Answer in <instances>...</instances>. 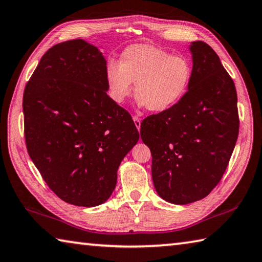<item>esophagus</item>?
<instances>
[{
    "mask_svg": "<svg viewBox=\"0 0 262 262\" xmlns=\"http://www.w3.org/2000/svg\"><path fill=\"white\" fill-rule=\"evenodd\" d=\"M134 122H135V125H136V127L138 128V131L140 130V125H141V121H140V118H138L137 116H134Z\"/></svg>",
    "mask_w": 262,
    "mask_h": 262,
    "instance_id": "esophagus-1",
    "label": "esophagus"
}]
</instances>
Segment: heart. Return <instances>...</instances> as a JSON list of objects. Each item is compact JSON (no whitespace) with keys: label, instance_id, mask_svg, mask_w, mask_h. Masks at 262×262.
Wrapping results in <instances>:
<instances>
[{"label":"heart","instance_id":"1","mask_svg":"<svg viewBox=\"0 0 262 262\" xmlns=\"http://www.w3.org/2000/svg\"><path fill=\"white\" fill-rule=\"evenodd\" d=\"M193 75L191 62L183 55H171L152 45L127 47L119 62L105 68L108 95L122 104L135 92L140 107L164 113L180 102L189 90Z\"/></svg>","mask_w":262,"mask_h":262}]
</instances>
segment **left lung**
Returning a JSON list of instances; mask_svg holds the SVG:
<instances>
[{
	"instance_id": "1",
	"label": "left lung",
	"mask_w": 262,
	"mask_h": 262,
	"mask_svg": "<svg viewBox=\"0 0 262 262\" xmlns=\"http://www.w3.org/2000/svg\"><path fill=\"white\" fill-rule=\"evenodd\" d=\"M190 49L193 75L185 95L140 125L141 139L152 153L155 190L176 205L203 199L219 184L239 131L232 78L204 41H194Z\"/></svg>"
}]
</instances>
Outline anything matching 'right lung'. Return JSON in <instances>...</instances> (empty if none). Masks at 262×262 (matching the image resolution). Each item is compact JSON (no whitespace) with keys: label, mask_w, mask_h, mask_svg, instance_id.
<instances>
[{"label":"right lung","mask_w":262,"mask_h":262,"mask_svg":"<svg viewBox=\"0 0 262 262\" xmlns=\"http://www.w3.org/2000/svg\"><path fill=\"white\" fill-rule=\"evenodd\" d=\"M107 62L81 39L49 48L23 95L25 143L49 189L68 204H103L139 139L131 115L107 94Z\"/></svg>","instance_id":"obj_1"}]
</instances>
